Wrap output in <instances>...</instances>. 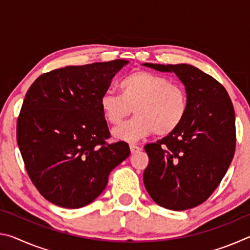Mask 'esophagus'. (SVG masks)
Masks as SVG:
<instances>
[{
    "mask_svg": "<svg viewBox=\"0 0 250 250\" xmlns=\"http://www.w3.org/2000/svg\"><path fill=\"white\" fill-rule=\"evenodd\" d=\"M130 150H131V153L134 154V153H137V152L141 151L142 147L137 146V145H133V143H131V145H130Z\"/></svg>",
    "mask_w": 250,
    "mask_h": 250,
    "instance_id": "obj_1",
    "label": "esophagus"
}]
</instances>
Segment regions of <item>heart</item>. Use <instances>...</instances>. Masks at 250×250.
Segmentation results:
<instances>
[{"mask_svg": "<svg viewBox=\"0 0 250 250\" xmlns=\"http://www.w3.org/2000/svg\"><path fill=\"white\" fill-rule=\"evenodd\" d=\"M119 89L121 95L107 91L100 98L105 120L113 125H119L133 109L135 117L113 130L119 140L137 141L153 132L167 137L180 128L188 115L185 89L163 75L134 71L121 79Z\"/></svg>", "mask_w": 250, "mask_h": 250, "instance_id": "1", "label": "heart"}]
</instances>
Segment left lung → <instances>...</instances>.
Instances as JSON below:
<instances>
[{"instance_id":"1","label":"left lung","mask_w":250,"mask_h":250,"mask_svg":"<svg viewBox=\"0 0 250 250\" xmlns=\"http://www.w3.org/2000/svg\"><path fill=\"white\" fill-rule=\"evenodd\" d=\"M143 66L174 73L188 99V115L180 128L145 146L149 156L145 186L164 208H193L217 188L234 158V107L223 84L196 67L151 62Z\"/></svg>"}]
</instances>
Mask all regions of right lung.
Wrapping results in <instances>:
<instances>
[{
	"instance_id": "add662e5",
	"label": "right lung",
	"mask_w": 250,
	"mask_h": 250,
	"mask_svg": "<svg viewBox=\"0 0 250 250\" xmlns=\"http://www.w3.org/2000/svg\"><path fill=\"white\" fill-rule=\"evenodd\" d=\"M128 61L68 66L41 75L26 92L16 138L27 174L46 200L66 208L95 201L110 172L130 155L108 143L100 98Z\"/></svg>"
}]
</instances>
